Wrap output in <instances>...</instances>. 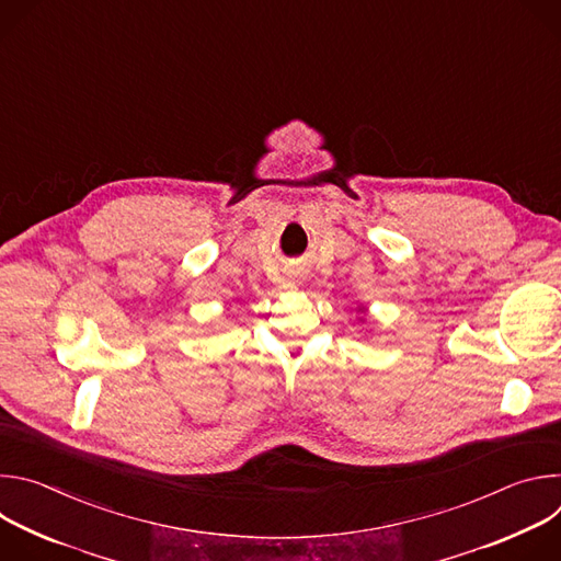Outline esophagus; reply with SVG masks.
<instances>
[{"label":"esophagus","instance_id":"34e87169","mask_svg":"<svg viewBox=\"0 0 561 561\" xmlns=\"http://www.w3.org/2000/svg\"><path fill=\"white\" fill-rule=\"evenodd\" d=\"M290 284H293V286H295V288H297V286H299V284H301V282H299V279H295V277H293V279H290Z\"/></svg>","mask_w":561,"mask_h":561}]
</instances>
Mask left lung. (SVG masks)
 <instances>
[{
  "instance_id": "1",
  "label": "left lung",
  "mask_w": 561,
  "mask_h": 561,
  "mask_svg": "<svg viewBox=\"0 0 561 561\" xmlns=\"http://www.w3.org/2000/svg\"><path fill=\"white\" fill-rule=\"evenodd\" d=\"M357 310L362 312V317H359V322H364V312H366V306H357Z\"/></svg>"
}]
</instances>
